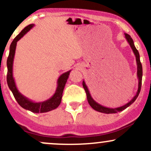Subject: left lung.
I'll list each match as a JSON object with an SVG mask.
<instances>
[{
	"label": "left lung",
	"mask_w": 151,
	"mask_h": 151,
	"mask_svg": "<svg viewBox=\"0 0 151 151\" xmlns=\"http://www.w3.org/2000/svg\"><path fill=\"white\" fill-rule=\"evenodd\" d=\"M125 35V38H126L127 41V42L129 43L131 48H132V50H133L134 55H135L136 57V61H137V77L138 79H139V84H138V90L136 95L134 96V98L132 99L129 102L125 104L124 105H122L121 107H118V108H107V107L103 106V105H101L99 103H98L96 101H95L93 100V98L91 97V94L89 93V91L88 89V87L85 83V81H83V87L84 88L85 91L86 93V96H87V100H88V102L89 103V105H91L92 108L93 110H96V111L100 112H103V113H105V114H112V113H117L118 112H120L124 110V109H126L127 108H128L129 105H131L133 103L134 101H136V99H137L138 96L141 91V83H142V76H143V70H142V65H141V61H140V55L139 53V51L137 50V49L136 48L135 46H134V43L133 41V39H132V37L129 35L128 34H124Z\"/></svg>",
	"instance_id": "obj_1"
}]
</instances>
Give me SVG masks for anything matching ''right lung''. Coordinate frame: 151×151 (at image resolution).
<instances>
[{
    "label": "right lung",
    "instance_id": "obj_1",
    "mask_svg": "<svg viewBox=\"0 0 151 151\" xmlns=\"http://www.w3.org/2000/svg\"><path fill=\"white\" fill-rule=\"evenodd\" d=\"M34 26V24L28 25L25 27L24 29L18 35L14 38L10 46V52L7 60V68H8V74H7V83H8V87L13 94L14 99H16L17 102L19 103L22 108L29 111L34 112V113H43L47 112L54 109L57 108L61 103L62 96H63V92L64 90L65 83L68 80L69 75L71 70L65 72L61 74L58 78L57 81V88H56L55 93L50 99L43 102H34L31 101L28 98L23 96L20 92L19 91L15 84L13 74V61L15 54V49L17 46V42L21 38H22L24 35H25Z\"/></svg>",
    "mask_w": 151,
    "mask_h": 151
}]
</instances>
